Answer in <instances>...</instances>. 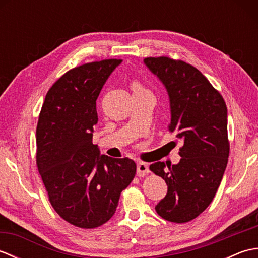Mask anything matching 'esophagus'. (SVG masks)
Here are the masks:
<instances>
[{
	"label": "esophagus",
	"instance_id": "esophagus-1",
	"mask_svg": "<svg viewBox=\"0 0 258 258\" xmlns=\"http://www.w3.org/2000/svg\"><path fill=\"white\" fill-rule=\"evenodd\" d=\"M150 169H149V165L145 163H139L138 164V168H136V174H138V176L140 177H143L145 175L149 174Z\"/></svg>",
	"mask_w": 258,
	"mask_h": 258
}]
</instances>
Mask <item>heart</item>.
<instances>
[{
    "mask_svg": "<svg viewBox=\"0 0 258 258\" xmlns=\"http://www.w3.org/2000/svg\"><path fill=\"white\" fill-rule=\"evenodd\" d=\"M132 90L133 91H142V90H144V87L142 86L139 82H134V83L132 84Z\"/></svg>",
    "mask_w": 258,
    "mask_h": 258,
    "instance_id": "obj_1",
    "label": "heart"
}]
</instances>
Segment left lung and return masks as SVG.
I'll use <instances>...</instances> for the list:
<instances>
[{
  "mask_svg": "<svg viewBox=\"0 0 258 258\" xmlns=\"http://www.w3.org/2000/svg\"><path fill=\"white\" fill-rule=\"evenodd\" d=\"M144 64L165 86L171 106L168 130L183 143L178 164L150 166L167 185V194L155 210L168 222L187 223L211 204L225 172L227 107L220 92L193 65L166 56L146 57Z\"/></svg>",
  "mask_w": 258,
  "mask_h": 258,
  "instance_id": "obj_1",
  "label": "left lung"
}]
</instances>
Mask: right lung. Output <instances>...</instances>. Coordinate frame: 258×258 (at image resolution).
<instances>
[{
    "instance_id": "right-lung-1",
    "label": "right lung",
    "mask_w": 258,
    "mask_h": 258,
    "mask_svg": "<svg viewBox=\"0 0 258 258\" xmlns=\"http://www.w3.org/2000/svg\"><path fill=\"white\" fill-rule=\"evenodd\" d=\"M122 59H103L70 70L48 90L36 127V164L54 210L81 228L111 218L132 182L131 158L101 155L93 144L96 100Z\"/></svg>"
}]
</instances>
